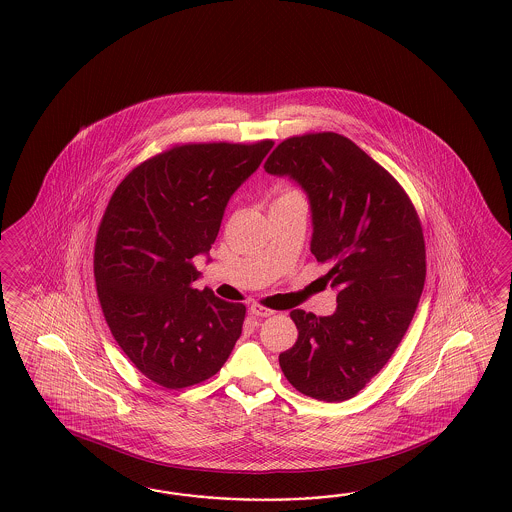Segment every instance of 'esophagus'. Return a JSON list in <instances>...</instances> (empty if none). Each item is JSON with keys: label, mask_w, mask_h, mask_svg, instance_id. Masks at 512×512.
Segmentation results:
<instances>
[{"label": "esophagus", "mask_w": 512, "mask_h": 512, "mask_svg": "<svg viewBox=\"0 0 512 512\" xmlns=\"http://www.w3.org/2000/svg\"><path fill=\"white\" fill-rule=\"evenodd\" d=\"M249 311H251V315H255V317H272L274 315V311L272 309H268V307H264V305H251L249 307Z\"/></svg>", "instance_id": "34e87169"}]
</instances>
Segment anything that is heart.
<instances>
[{"label":"heart","instance_id":"heart-1","mask_svg":"<svg viewBox=\"0 0 512 512\" xmlns=\"http://www.w3.org/2000/svg\"><path fill=\"white\" fill-rule=\"evenodd\" d=\"M291 195H298V194H296V192H294V190H291V188H281V190H279V192H277L276 201H277V199H283V197H291Z\"/></svg>","mask_w":512,"mask_h":512}]
</instances>
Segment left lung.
<instances>
[{
  "label": "left lung",
  "instance_id": "left-lung-1",
  "mask_svg": "<svg viewBox=\"0 0 512 512\" xmlns=\"http://www.w3.org/2000/svg\"><path fill=\"white\" fill-rule=\"evenodd\" d=\"M264 169L309 195L311 251L339 291L330 317L291 311L298 339L279 354L281 371L307 397L352 399L397 350L425 287L417 210L389 171L335 132L281 141Z\"/></svg>",
  "mask_w": 512,
  "mask_h": 512
}]
</instances>
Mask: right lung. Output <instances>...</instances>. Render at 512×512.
Segmentation results:
<instances>
[{"instance_id": "1", "label": "right lung", "mask_w": 512, "mask_h": 512, "mask_svg": "<svg viewBox=\"0 0 512 512\" xmlns=\"http://www.w3.org/2000/svg\"><path fill=\"white\" fill-rule=\"evenodd\" d=\"M272 145H175L134 167L111 195L95 242L98 300L126 358L158 386L205 382L242 333L246 305L194 289V257L208 253L227 201Z\"/></svg>"}]
</instances>
